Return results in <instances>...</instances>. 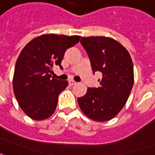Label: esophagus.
<instances>
[{
	"mask_svg": "<svg viewBox=\"0 0 155 155\" xmlns=\"http://www.w3.org/2000/svg\"><path fill=\"white\" fill-rule=\"evenodd\" d=\"M69 84L70 85H74V84H76V82L73 80H71V81H69Z\"/></svg>",
	"mask_w": 155,
	"mask_h": 155,
	"instance_id": "esophagus-1",
	"label": "esophagus"
}]
</instances>
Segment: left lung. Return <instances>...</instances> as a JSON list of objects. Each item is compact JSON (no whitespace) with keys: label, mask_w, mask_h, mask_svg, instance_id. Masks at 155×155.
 I'll list each match as a JSON object with an SVG mask.
<instances>
[{"label":"left lung","mask_w":155,"mask_h":155,"mask_svg":"<svg viewBox=\"0 0 155 155\" xmlns=\"http://www.w3.org/2000/svg\"><path fill=\"white\" fill-rule=\"evenodd\" d=\"M81 44L90 58L93 73L100 71L98 88L87 89L78 104L85 115L95 121L113 119L124 106L134 84V67L129 52L114 39L82 37Z\"/></svg>","instance_id":"left-lung-1"}]
</instances>
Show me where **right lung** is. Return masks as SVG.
<instances>
[{
    "mask_svg": "<svg viewBox=\"0 0 155 155\" xmlns=\"http://www.w3.org/2000/svg\"><path fill=\"white\" fill-rule=\"evenodd\" d=\"M81 36L40 35L23 48L15 66L13 91L20 107L32 120L47 119L54 113L58 96L67 87V81L52 78L51 69L59 65L65 51Z\"/></svg>",
    "mask_w": 155,
    "mask_h": 155,
    "instance_id": "obj_1",
    "label": "right lung"
}]
</instances>
